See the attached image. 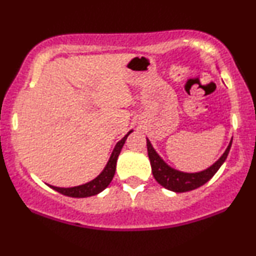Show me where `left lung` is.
I'll use <instances>...</instances> for the list:
<instances>
[{
  "mask_svg": "<svg viewBox=\"0 0 256 256\" xmlns=\"http://www.w3.org/2000/svg\"><path fill=\"white\" fill-rule=\"evenodd\" d=\"M232 140H230L229 146H228L226 152H223V155L208 168L202 172H196V173H186V172L178 170V169L170 167L168 163H166L164 160L156 152L150 140L146 138L148 156H149L150 164H152L154 178L162 187L176 193L188 192V190L198 188V187L208 182L217 173L218 169L220 168V166L223 164L228 158V154H229L230 148H232Z\"/></svg>",
  "mask_w": 256,
  "mask_h": 256,
  "instance_id": "1",
  "label": "left lung"
}]
</instances>
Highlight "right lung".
Returning <instances> with one entry per match:
<instances>
[{"mask_svg":"<svg viewBox=\"0 0 256 256\" xmlns=\"http://www.w3.org/2000/svg\"><path fill=\"white\" fill-rule=\"evenodd\" d=\"M131 132L132 130L128 131V134H126L125 136L116 144L114 149H113V152L110 156L108 162L106 163V166H104L102 172H101L96 178H93V180H90L89 182L80 184V186H74V187H56V186H51V184H48V186H50L52 190H57V192L60 193V194H64L66 196H72V198H87V196H96L100 192H102V190L110 184L113 176H114L116 160H118L119 154L122 152V148L124 146L126 138H128V136L131 134Z\"/></svg>","mask_w":256,"mask_h":256,"instance_id":"1","label":"right lung"}]
</instances>
